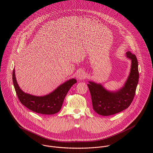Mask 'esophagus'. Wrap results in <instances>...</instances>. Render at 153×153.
<instances>
[{
  "label": "esophagus",
  "instance_id": "34e87169",
  "mask_svg": "<svg viewBox=\"0 0 153 153\" xmlns=\"http://www.w3.org/2000/svg\"><path fill=\"white\" fill-rule=\"evenodd\" d=\"M85 76H86V74L85 72L83 71H79L76 74V78L79 80L84 79L85 78Z\"/></svg>",
  "mask_w": 153,
  "mask_h": 153
}]
</instances>
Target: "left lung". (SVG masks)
Segmentation results:
<instances>
[{"label":"left lung","mask_w":153,"mask_h":153,"mask_svg":"<svg viewBox=\"0 0 153 153\" xmlns=\"http://www.w3.org/2000/svg\"><path fill=\"white\" fill-rule=\"evenodd\" d=\"M126 54L131 59V69L123 87L116 91H109L101 84L88 81L93 109L99 115L108 116L118 113L128 108L134 99L139 78L138 61L131 52L128 51Z\"/></svg>","instance_id":"1"}]
</instances>
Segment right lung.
<instances>
[{
    "instance_id": "1",
    "label": "right lung",
    "mask_w": 153,
    "mask_h": 153,
    "mask_svg": "<svg viewBox=\"0 0 153 153\" xmlns=\"http://www.w3.org/2000/svg\"><path fill=\"white\" fill-rule=\"evenodd\" d=\"M12 79L16 94L22 104L35 112L44 115H51L59 112L68 91L76 82L75 79L72 78L60 85L50 94L39 97L25 93L22 91L18 84L15 69L13 70Z\"/></svg>"
}]
</instances>
